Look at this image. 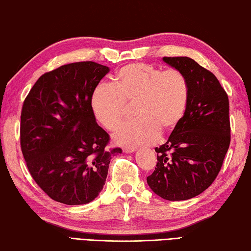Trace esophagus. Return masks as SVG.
<instances>
[{"label":"esophagus","instance_id":"34e87169","mask_svg":"<svg viewBox=\"0 0 251 251\" xmlns=\"http://www.w3.org/2000/svg\"><path fill=\"white\" fill-rule=\"evenodd\" d=\"M123 151L125 152V153H131V152L135 151L134 147H125V148H123Z\"/></svg>","mask_w":251,"mask_h":251}]
</instances>
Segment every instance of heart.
I'll use <instances>...</instances> for the list:
<instances>
[{
	"instance_id": "1",
	"label": "heart",
	"mask_w": 251,
	"mask_h": 251,
	"mask_svg": "<svg viewBox=\"0 0 251 251\" xmlns=\"http://www.w3.org/2000/svg\"><path fill=\"white\" fill-rule=\"evenodd\" d=\"M189 95V81L179 70L129 64L117 72L114 85L100 83L95 88L91 109L96 120L113 131L121 126L128 105L135 104L137 119L123 126L114 138L121 145H149L160 131L170 132L179 125Z\"/></svg>"
}]
</instances>
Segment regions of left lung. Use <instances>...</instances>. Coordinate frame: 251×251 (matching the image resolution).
<instances>
[{
  "mask_svg": "<svg viewBox=\"0 0 251 251\" xmlns=\"http://www.w3.org/2000/svg\"><path fill=\"white\" fill-rule=\"evenodd\" d=\"M163 61L185 74L190 95L184 119L155 148L156 168L147 183L165 200H187L210 187L222 168L230 144L229 102L214 74L193 58Z\"/></svg>",
  "mask_w": 251,
  "mask_h": 251,
  "instance_id": "obj_1",
  "label": "left lung"
}]
</instances>
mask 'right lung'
<instances>
[{"instance_id":"1","label":"right lung","mask_w":251,"mask_h":251,"mask_svg":"<svg viewBox=\"0 0 251 251\" xmlns=\"http://www.w3.org/2000/svg\"><path fill=\"white\" fill-rule=\"evenodd\" d=\"M109 67L76 62L47 72L24 101L21 148L31 177L51 199L76 205L95 199L105 183L110 136L97 124L91 96Z\"/></svg>"}]
</instances>
